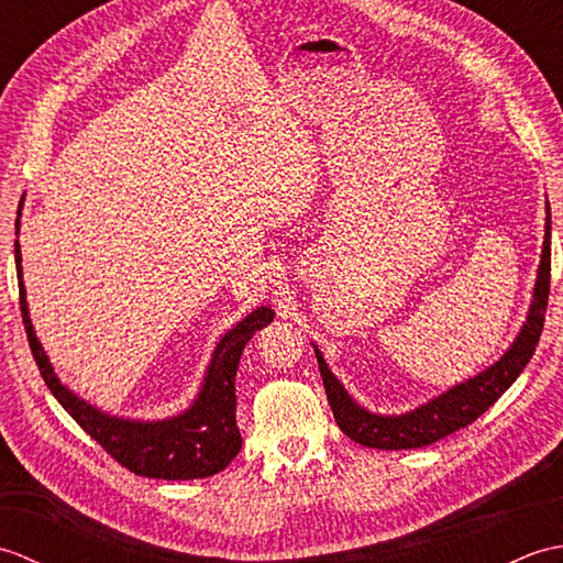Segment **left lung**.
<instances>
[{"mask_svg":"<svg viewBox=\"0 0 563 563\" xmlns=\"http://www.w3.org/2000/svg\"><path fill=\"white\" fill-rule=\"evenodd\" d=\"M549 273H552V214H549L547 202V224H544V244H542V258L540 268H537V283L532 305L528 312L520 333L512 341L510 349L500 355L492 367L484 373L474 375L472 379L460 382L452 389L442 391L440 397L430 399L428 404L418 406L413 411H406L399 416H379L363 409L357 404L336 375L331 373L324 355L317 353V363L321 369V379H324L327 399L331 404L333 418H336L339 428L351 440L361 442L365 448L377 450H413L433 445L435 440L448 438L454 430L470 426L476 421L488 406L496 404L500 394H504L512 382L518 379L522 367L530 363L534 355L537 343H540L542 329H544V312L549 300Z\"/></svg>","mask_w":563,"mask_h":563,"instance_id":"8db88e82","label":"left lung"}]
</instances>
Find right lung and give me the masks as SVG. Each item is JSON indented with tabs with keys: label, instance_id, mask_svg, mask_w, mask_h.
<instances>
[{
	"label": "right lung",
	"instance_id": "right-lung-1",
	"mask_svg": "<svg viewBox=\"0 0 563 563\" xmlns=\"http://www.w3.org/2000/svg\"><path fill=\"white\" fill-rule=\"evenodd\" d=\"M21 218V206H19ZM16 218V234H19ZM16 256V275H19V305L23 327L31 353L35 357L41 375L53 397L63 404V409L111 454L137 476L147 479H166V482H188L202 479L222 472L230 464L239 450H242V433L236 426V391L234 377L242 357L244 345L251 336L263 327H268L275 312L271 307H256L246 314L234 329H230L220 339L218 349L212 353L208 373L202 377V385L194 404L184 413L164 418V421H133V418H118L103 413L97 406L79 399L75 391H69L57 379L55 369L47 361L41 341L35 339V331L29 317L26 288H23L21 271V246L19 239L14 242Z\"/></svg>",
	"mask_w": 563,
	"mask_h": 563
}]
</instances>
